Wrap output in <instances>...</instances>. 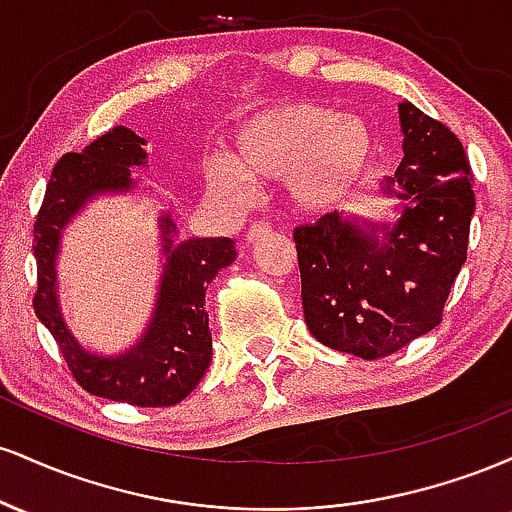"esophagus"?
Listing matches in <instances>:
<instances>
[{"instance_id": "1", "label": "esophagus", "mask_w": 512, "mask_h": 512, "mask_svg": "<svg viewBox=\"0 0 512 512\" xmlns=\"http://www.w3.org/2000/svg\"><path fill=\"white\" fill-rule=\"evenodd\" d=\"M267 233H269L267 223L257 221V223H252V226L248 228V236H245V240H248V245H255L257 240H262L264 236H267Z\"/></svg>"}]
</instances>
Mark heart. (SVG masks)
Here are the masks:
<instances>
[{
  "instance_id": "obj_1",
  "label": "heart",
  "mask_w": 512,
  "mask_h": 512,
  "mask_svg": "<svg viewBox=\"0 0 512 512\" xmlns=\"http://www.w3.org/2000/svg\"><path fill=\"white\" fill-rule=\"evenodd\" d=\"M375 137L358 115L327 105L281 101L238 127L231 156H211L204 180L216 197L248 204L257 180H284V195L301 214L342 207L366 180Z\"/></svg>"
}]
</instances>
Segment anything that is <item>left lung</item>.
<instances>
[{
  "instance_id": "1",
  "label": "left lung",
  "mask_w": 512,
  "mask_h": 512,
  "mask_svg": "<svg viewBox=\"0 0 512 512\" xmlns=\"http://www.w3.org/2000/svg\"><path fill=\"white\" fill-rule=\"evenodd\" d=\"M404 158L383 197L395 221L325 214L293 231L305 325L334 351L383 358L431 332L467 260L474 190L460 139L399 103Z\"/></svg>"
}]
</instances>
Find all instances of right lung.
<instances>
[{
	"label": "right lung",
	"mask_w": 512,
	"mask_h": 512,
	"mask_svg": "<svg viewBox=\"0 0 512 512\" xmlns=\"http://www.w3.org/2000/svg\"><path fill=\"white\" fill-rule=\"evenodd\" d=\"M146 139L127 127H115L67 154L52 168L43 207L33 226V255L38 264V291L33 308L48 327L76 383L96 397L134 407H170L190 395L211 363L209 315L204 296L221 269L236 260V240H175L170 211L158 216L163 272L158 279L154 315L129 349L105 356L88 351L64 320L57 298V255L67 223L101 195H125L139 185L132 168L146 166Z\"/></svg>",
	"instance_id": "obj_1"
}]
</instances>
